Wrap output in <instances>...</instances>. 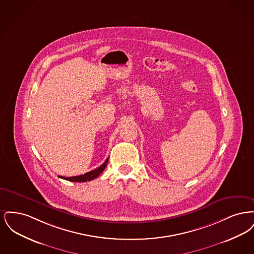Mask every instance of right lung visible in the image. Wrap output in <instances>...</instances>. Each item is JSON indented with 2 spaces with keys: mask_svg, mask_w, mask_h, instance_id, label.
<instances>
[{
  "mask_svg": "<svg viewBox=\"0 0 254 254\" xmlns=\"http://www.w3.org/2000/svg\"><path fill=\"white\" fill-rule=\"evenodd\" d=\"M108 161H109V158L105 161V163L103 165H101L99 168L93 169L89 172H86L83 175H79V176H73V177H63L61 176L62 179H64V180H67V181L70 182H86L91 181L93 179L97 178L103 171L104 169H106L107 165H108Z\"/></svg>",
  "mask_w": 254,
  "mask_h": 254,
  "instance_id": "add662e5",
  "label": "right lung"
}]
</instances>
